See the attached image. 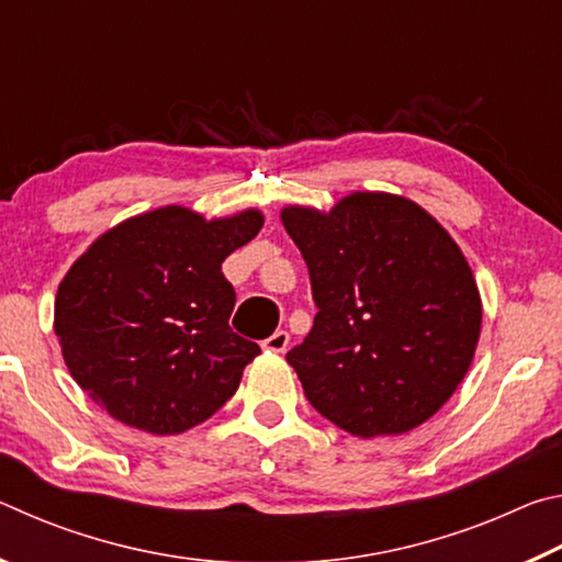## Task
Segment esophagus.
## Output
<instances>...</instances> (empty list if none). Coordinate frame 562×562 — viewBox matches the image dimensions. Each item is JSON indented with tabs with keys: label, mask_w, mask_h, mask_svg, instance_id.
Instances as JSON below:
<instances>
[{
	"label": "esophagus",
	"mask_w": 562,
	"mask_h": 562,
	"mask_svg": "<svg viewBox=\"0 0 562 562\" xmlns=\"http://www.w3.org/2000/svg\"><path fill=\"white\" fill-rule=\"evenodd\" d=\"M288 345H290V335L284 329H278L274 335H270L268 339L262 341V349L274 351V355H282V351L288 349Z\"/></svg>",
	"instance_id": "obj_1"
}]
</instances>
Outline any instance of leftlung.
Masks as SVG:
<instances>
[{"mask_svg":"<svg viewBox=\"0 0 562 562\" xmlns=\"http://www.w3.org/2000/svg\"><path fill=\"white\" fill-rule=\"evenodd\" d=\"M310 270L315 325L288 351L304 396L361 439L406 434L449 402L481 335L461 247L422 205L351 193L329 213L282 207Z\"/></svg>","mask_w":562,"mask_h":562,"instance_id":"1","label":"left lung"}]
</instances>
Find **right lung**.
I'll use <instances>...</instances> for the list:
<instances>
[{
  "instance_id": "obj_1",
  "label": "right lung",
  "mask_w": 562,
  "mask_h": 562,
  "mask_svg": "<svg viewBox=\"0 0 562 562\" xmlns=\"http://www.w3.org/2000/svg\"><path fill=\"white\" fill-rule=\"evenodd\" d=\"M260 227L258 207L205 221L166 205L93 240L54 302L76 384L116 422L156 436L211 418L260 355L231 329L235 290L221 272Z\"/></svg>"
}]
</instances>
